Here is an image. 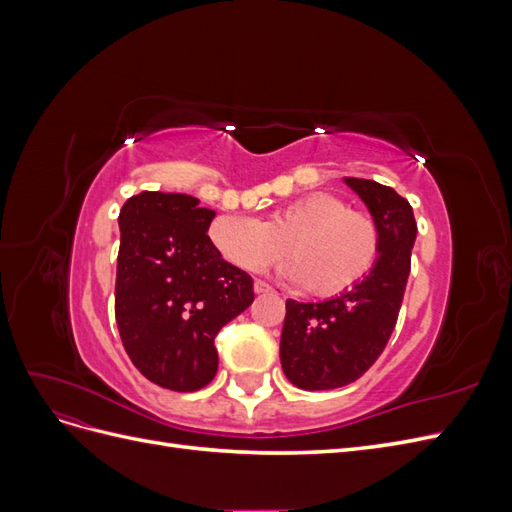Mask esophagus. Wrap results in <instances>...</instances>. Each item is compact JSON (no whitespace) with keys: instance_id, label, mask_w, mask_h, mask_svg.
<instances>
[{"instance_id":"obj_1","label":"esophagus","mask_w":512,"mask_h":512,"mask_svg":"<svg viewBox=\"0 0 512 512\" xmlns=\"http://www.w3.org/2000/svg\"><path fill=\"white\" fill-rule=\"evenodd\" d=\"M254 292H256V294H267V292H273V288H271L269 284H265V282L256 280V282H254Z\"/></svg>"}]
</instances>
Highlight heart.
I'll return each instance as SVG.
<instances>
[{
    "instance_id": "obj_1",
    "label": "heart",
    "mask_w": 512,
    "mask_h": 512,
    "mask_svg": "<svg viewBox=\"0 0 512 512\" xmlns=\"http://www.w3.org/2000/svg\"><path fill=\"white\" fill-rule=\"evenodd\" d=\"M209 237L228 262L250 273L277 265L288 247L290 277L322 299L359 286L380 252L376 222L322 192L275 209L265 224L245 215H220Z\"/></svg>"
}]
</instances>
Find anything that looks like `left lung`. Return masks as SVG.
<instances>
[{
  "label": "left lung",
  "mask_w": 512,
  "mask_h": 512,
  "mask_svg": "<svg viewBox=\"0 0 512 512\" xmlns=\"http://www.w3.org/2000/svg\"><path fill=\"white\" fill-rule=\"evenodd\" d=\"M344 181L374 215L380 252L365 280L339 297L286 301L280 359L286 378L303 391L339 389L376 363L397 324L410 275L416 220L408 200L376 181Z\"/></svg>",
  "instance_id": "1"
}]
</instances>
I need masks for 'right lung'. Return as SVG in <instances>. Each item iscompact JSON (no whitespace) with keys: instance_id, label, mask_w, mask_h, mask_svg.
<instances>
[{"instance_id":"1","label":"right lung","mask_w":512,"mask_h":512,"mask_svg":"<svg viewBox=\"0 0 512 512\" xmlns=\"http://www.w3.org/2000/svg\"><path fill=\"white\" fill-rule=\"evenodd\" d=\"M188 194L141 192L119 211L115 320L130 361L190 393L218 371L215 335L254 301L252 277L207 235L215 211Z\"/></svg>"}]
</instances>
